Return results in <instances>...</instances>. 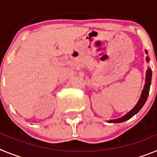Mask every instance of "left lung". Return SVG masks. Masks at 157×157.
<instances>
[{
  "instance_id": "left-lung-1",
  "label": "left lung",
  "mask_w": 157,
  "mask_h": 157,
  "mask_svg": "<svg viewBox=\"0 0 157 157\" xmlns=\"http://www.w3.org/2000/svg\"><path fill=\"white\" fill-rule=\"evenodd\" d=\"M147 53V51H146ZM149 58L147 56L146 60L149 61ZM151 80H152V71H151L150 68H148L146 71V78H145V87H144L143 90H142V93H141V98H140L139 101H138V104L135 105L134 109L131 111L126 114L125 116H123L122 118H120V119H117V120H109V123H122V122L127 121V120L130 119L131 117L134 116L136 113H138L141 109L143 107V105H145V101H146L147 98H148V96H149V89H150V85H151Z\"/></svg>"
}]
</instances>
